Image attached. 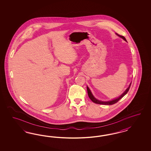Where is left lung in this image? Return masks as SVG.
<instances>
[{"instance_id": "left-lung-1", "label": "left lung", "mask_w": 151, "mask_h": 151, "mask_svg": "<svg viewBox=\"0 0 151 151\" xmlns=\"http://www.w3.org/2000/svg\"><path fill=\"white\" fill-rule=\"evenodd\" d=\"M117 34V35H118L119 37H121V38H122L123 39H124V40H125L126 41H127L126 40V38L124 37V36H122V35H119L118 34ZM131 83L129 84V86H128V88L126 90V91L124 92V93L121 95L120 96H119L118 98H116V99H115L114 100H113L109 101H102L99 100H97V99H96V98L93 96V95H92V93L91 91H90V88H88V86H87V93H88V96L89 97V98L91 99V100L93 102H94V103H95V104H101V105H114V104H116V102H117L118 101H119L120 99H121L123 97H124L127 92H128V91H129V88H130V86H131Z\"/></svg>"}]
</instances>
